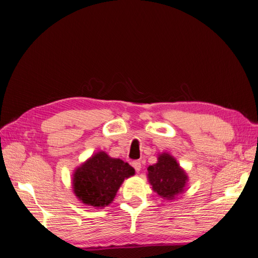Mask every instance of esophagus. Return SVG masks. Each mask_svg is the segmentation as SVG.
<instances>
[{"label": "esophagus", "mask_w": 258, "mask_h": 258, "mask_svg": "<svg viewBox=\"0 0 258 258\" xmlns=\"http://www.w3.org/2000/svg\"><path fill=\"white\" fill-rule=\"evenodd\" d=\"M132 166H134V168L136 169L137 172H139V171L141 170V168H142L141 160H135L134 162H132Z\"/></svg>", "instance_id": "obj_1"}]
</instances>
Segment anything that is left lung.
I'll return each instance as SVG.
<instances>
[{"label":"left lung","instance_id":"8db88e82","mask_svg":"<svg viewBox=\"0 0 258 258\" xmlns=\"http://www.w3.org/2000/svg\"><path fill=\"white\" fill-rule=\"evenodd\" d=\"M147 171V178L153 190L167 200H173L178 194H182L188 181L185 171L168 153L160 154L157 163L148 167Z\"/></svg>","mask_w":258,"mask_h":258}]
</instances>
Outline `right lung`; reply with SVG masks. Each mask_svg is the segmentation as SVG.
Instances as JSON below:
<instances>
[{
  "label": "right lung",
  "mask_w": 258,
  "mask_h": 258,
  "mask_svg": "<svg viewBox=\"0 0 258 258\" xmlns=\"http://www.w3.org/2000/svg\"><path fill=\"white\" fill-rule=\"evenodd\" d=\"M134 174L129 163L99 152L74 171L73 191L83 204L104 208L112 204L123 179Z\"/></svg>",
  "instance_id": "obj_1"
}]
</instances>
